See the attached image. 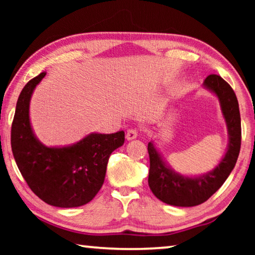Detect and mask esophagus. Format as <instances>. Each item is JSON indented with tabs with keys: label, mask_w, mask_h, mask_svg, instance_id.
Here are the masks:
<instances>
[{
	"label": "esophagus",
	"mask_w": 255,
	"mask_h": 255,
	"mask_svg": "<svg viewBox=\"0 0 255 255\" xmlns=\"http://www.w3.org/2000/svg\"><path fill=\"white\" fill-rule=\"evenodd\" d=\"M138 136V130L136 128H131L129 129V130H127V133H126V138L128 140H131V139H135V138Z\"/></svg>",
	"instance_id": "obj_1"
}]
</instances>
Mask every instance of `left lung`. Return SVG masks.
I'll list each match as a JSON object with an SVG mask.
<instances>
[{
	"label": "left lung",
	"instance_id": "8db88e82",
	"mask_svg": "<svg viewBox=\"0 0 255 255\" xmlns=\"http://www.w3.org/2000/svg\"><path fill=\"white\" fill-rule=\"evenodd\" d=\"M205 86L211 90L221 101L222 111L230 133L227 153L218 166L199 178H187L169 169L152 143H148L147 146L149 154V188L155 197L172 206L192 207L208 200L231 174L240 154L242 139L241 116L234 91L225 80L216 74L206 77Z\"/></svg>",
	"mask_w": 255,
	"mask_h": 255
}]
</instances>
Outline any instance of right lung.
<instances>
[{
	"instance_id": "1",
	"label": "right lung",
	"mask_w": 255,
	"mask_h": 255,
	"mask_svg": "<svg viewBox=\"0 0 255 255\" xmlns=\"http://www.w3.org/2000/svg\"><path fill=\"white\" fill-rule=\"evenodd\" d=\"M46 73L30 80L16 102L11 147L16 165L32 192L46 204L73 208L91 201L105 181L111 153L124 145L125 132L90 133L68 147H46L34 137L29 101Z\"/></svg>"
}]
</instances>
